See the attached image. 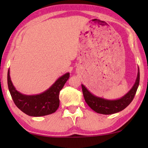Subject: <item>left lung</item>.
Instances as JSON below:
<instances>
[{"label": "left lung", "instance_id": "8db88e82", "mask_svg": "<svg viewBox=\"0 0 148 148\" xmlns=\"http://www.w3.org/2000/svg\"><path fill=\"white\" fill-rule=\"evenodd\" d=\"M139 84V69L136 81L130 90L125 96L116 100H107L92 94L86 86L82 84L85 101L89 106L99 114H112L124 110L132 102Z\"/></svg>", "mask_w": 148, "mask_h": 148}]
</instances>
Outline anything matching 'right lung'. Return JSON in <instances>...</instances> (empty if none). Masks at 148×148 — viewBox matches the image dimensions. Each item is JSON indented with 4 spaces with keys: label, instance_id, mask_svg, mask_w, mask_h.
<instances>
[{
    "label": "right lung",
    "instance_id": "right-lung-1",
    "mask_svg": "<svg viewBox=\"0 0 148 148\" xmlns=\"http://www.w3.org/2000/svg\"><path fill=\"white\" fill-rule=\"evenodd\" d=\"M69 73L60 77L47 90L36 95H25L16 90L8 70V88L15 104L25 114L31 116H46L56 112L59 106V93L66 81Z\"/></svg>",
    "mask_w": 148,
    "mask_h": 148
}]
</instances>
